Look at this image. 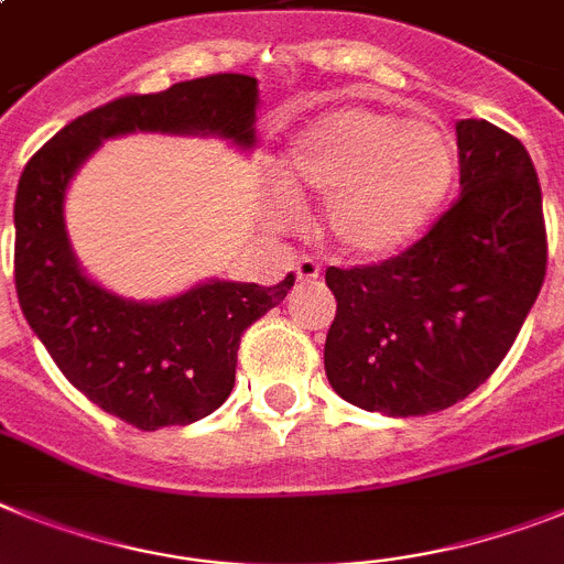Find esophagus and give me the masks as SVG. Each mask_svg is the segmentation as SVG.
<instances>
[{"instance_id": "esophagus-1", "label": "esophagus", "mask_w": 564, "mask_h": 564, "mask_svg": "<svg viewBox=\"0 0 564 564\" xmlns=\"http://www.w3.org/2000/svg\"><path fill=\"white\" fill-rule=\"evenodd\" d=\"M296 279L300 282H316L319 279V264L311 257H300L296 259Z\"/></svg>"}]
</instances>
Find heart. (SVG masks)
Returning a JSON list of instances; mask_svg holds the SVG:
<instances>
[{"instance_id": "b5f03b06", "label": "heart", "mask_w": 564, "mask_h": 564, "mask_svg": "<svg viewBox=\"0 0 564 564\" xmlns=\"http://www.w3.org/2000/svg\"><path fill=\"white\" fill-rule=\"evenodd\" d=\"M454 144L436 124L339 108L293 139L285 185L325 199L322 236L339 253H393L425 228L454 182Z\"/></svg>"}]
</instances>
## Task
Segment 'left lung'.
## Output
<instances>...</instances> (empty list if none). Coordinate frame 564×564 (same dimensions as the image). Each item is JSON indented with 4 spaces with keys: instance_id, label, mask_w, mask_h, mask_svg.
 Wrapping results in <instances>:
<instances>
[{
    "instance_id": "obj_1",
    "label": "left lung",
    "mask_w": 564,
    "mask_h": 564,
    "mask_svg": "<svg viewBox=\"0 0 564 564\" xmlns=\"http://www.w3.org/2000/svg\"><path fill=\"white\" fill-rule=\"evenodd\" d=\"M459 196L379 264L328 268L336 296L325 373L345 402L425 416L474 393L511 350L547 268L536 171L517 137L456 122Z\"/></svg>"
}]
</instances>
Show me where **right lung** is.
<instances>
[{
  "label": "right lung",
  "instance_id": "add662e5",
  "mask_svg": "<svg viewBox=\"0 0 564 564\" xmlns=\"http://www.w3.org/2000/svg\"><path fill=\"white\" fill-rule=\"evenodd\" d=\"M257 108V79L245 74L119 96L65 124L19 180L13 276L22 314L67 382L139 431L191 425L223 405L239 339L285 300L293 273L273 288L208 279L162 302L122 300L76 262L65 230L67 185L105 139L133 131L223 137L250 151Z\"/></svg>",
  "mask_w": 564,
  "mask_h": 564
}]
</instances>
